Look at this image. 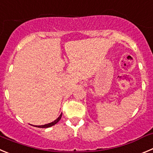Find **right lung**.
<instances>
[{
  "mask_svg": "<svg viewBox=\"0 0 153 153\" xmlns=\"http://www.w3.org/2000/svg\"><path fill=\"white\" fill-rule=\"evenodd\" d=\"M61 117H62V114H61L60 115H59L58 118H56V119L55 120V121H53V122H51V123H48V124H46V125H36L35 127H38V128H50V127L53 126V125H56V124L57 123V122H59V120L61 119Z\"/></svg>",
  "mask_w": 153,
  "mask_h": 153,
  "instance_id": "right-lung-1",
  "label": "right lung"
}]
</instances>
